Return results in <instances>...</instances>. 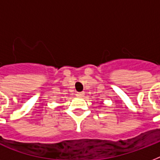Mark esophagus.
Returning <instances> with one entry per match:
<instances>
[{"label": "esophagus", "mask_w": 160, "mask_h": 160, "mask_svg": "<svg viewBox=\"0 0 160 160\" xmlns=\"http://www.w3.org/2000/svg\"><path fill=\"white\" fill-rule=\"evenodd\" d=\"M85 95V93L84 92H76V96L77 97H83Z\"/></svg>", "instance_id": "34e87169"}]
</instances>
